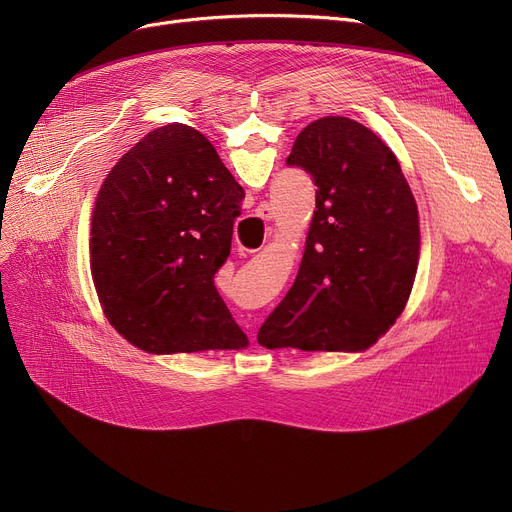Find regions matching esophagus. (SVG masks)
Masks as SVG:
<instances>
[{
	"instance_id": "1",
	"label": "esophagus",
	"mask_w": 512,
	"mask_h": 512,
	"mask_svg": "<svg viewBox=\"0 0 512 512\" xmlns=\"http://www.w3.org/2000/svg\"><path fill=\"white\" fill-rule=\"evenodd\" d=\"M257 218L259 220H263V222H270L272 218H274V209L270 207V205H267V203H263V205H259L257 207ZM249 253H257V251H249Z\"/></svg>"
}]
</instances>
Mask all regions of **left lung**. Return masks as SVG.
Returning a JSON list of instances; mask_svg holds the SVG:
<instances>
[{
    "label": "left lung",
    "mask_w": 512,
    "mask_h": 512,
    "mask_svg": "<svg viewBox=\"0 0 512 512\" xmlns=\"http://www.w3.org/2000/svg\"><path fill=\"white\" fill-rule=\"evenodd\" d=\"M311 174L315 211L297 280L259 328L265 348L365 351L405 309L419 261V213L390 147L367 126L326 116L286 159Z\"/></svg>",
    "instance_id": "left-lung-1"
}]
</instances>
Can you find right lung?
Returning <instances> with one entry per match:
<instances>
[{
	"instance_id": "obj_1",
	"label": "right lung",
	"mask_w": 512,
	"mask_h": 512,
	"mask_svg": "<svg viewBox=\"0 0 512 512\" xmlns=\"http://www.w3.org/2000/svg\"><path fill=\"white\" fill-rule=\"evenodd\" d=\"M242 199L218 151L186 124L155 128L120 157L89 240L97 297L118 334L155 355L249 344L213 284Z\"/></svg>"
}]
</instances>
